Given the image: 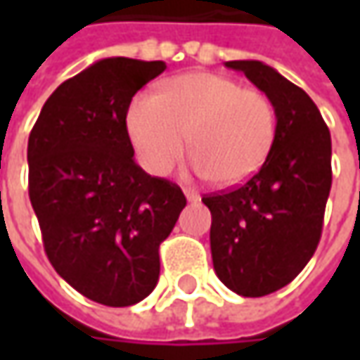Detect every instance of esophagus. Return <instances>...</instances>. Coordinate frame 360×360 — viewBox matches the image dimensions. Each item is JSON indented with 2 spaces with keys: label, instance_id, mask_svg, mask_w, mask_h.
<instances>
[{
  "label": "esophagus",
  "instance_id": "34e87169",
  "mask_svg": "<svg viewBox=\"0 0 360 360\" xmlns=\"http://www.w3.org/2000/svg\"><path fill=\"white\" fill-rule=\"evenodd\" d=\"M184 196H186V200L188 202H198L200 200V196H198V194H196V192H194V190H184Z\"/></svg>",
  "mask_w": 360,
  "mask_h": 360
}]
</instances>
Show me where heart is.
I'll list each match as a JSON object with an SVG mask.
<instances>
[{
  "mask_svg": "<svg viewBox=\"0 0 360 360\" xmlns=\"http://www.w3.org/2000/svg\"><path fill=\"white\" fill-rule=\"evenodd\" d=\"M124 126L146 172L166 176L186 144L192 170L218 184L236 186L269 160L276 140V110L262 91L210 72L170 77L158 96L130 100Z\"/></svg>",
  "mask_w": 360,
  "mask_h": 360,
  "instance_id": "obj_1",
  "label": "heart"
}]
</instances>
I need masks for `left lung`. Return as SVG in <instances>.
<instances>
[{"label":"left lung","mask_w":360,"mask_h":360,"mask_svg":"<svg viewBox=\"0 0 360 360\" xmlns=\"http://www.w3.org/2000/svg\"><path fill=\"white\" fill-rule=\"evenodd\" d=\"M264 91L276 110L269 160L242 186L204 196L212 214L216 274L240 297L283 288L311 260L333 184L330 131L309 94L256 60L224 63Z\"/></svg>","instance_id":"8db88e82"}]
</instances>
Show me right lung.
<instances>
[{
    "mask_svg": "<svg viewBox=\"0 0 360 360\" xmlns=\"http://www.w3.org/2000/svg\"><path fill=\"white\" fill-rule=\"evenodd\" d=\"M164 62L105 58L65 79L27 142L30 200L51 266L105 307L144 300L186 198L134 162L124 114Z\"/></svg>",
    "mask_w": 360,
    "mask_h": 360,
    "instance_id": "add662e5",
    "label": "right lung"
}]
</instances>
